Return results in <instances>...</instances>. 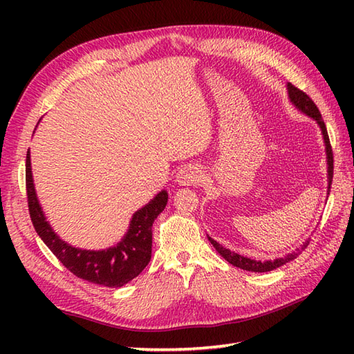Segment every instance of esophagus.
<instances>
[{"label": "esophagus", "instance_id": "34e87169", "mask_svg": "<svg viewBox=\"0 0 354 354\" xmlns=\"http://www.w3.org/2000/svg\"><path fill=\"white\" fill-rule=\"evenodd\" d=\"M201 179H202V173L198 167H194V165H187V167L178 171V176H176V181L179 185L199 184Z\"/></svg>", "mask_w": 354, "mask_h": 354}]
</instances>
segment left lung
<instances>
[{
	"label": "left lung",
	"mask_w": 354,
	"mask_h": 354,
	"mask_svg": "<svg viewBox=\"0 0 354 354\" xmlns=\"http://www.w3.org/2000/svg\"><path fill=\"white\" fill-rule=\"evenodd\" d=\"M288 89H289V97H290V102L295 104V106L304 112V114H307L309 117L317 120V123L319 124L321 131H322V137H324V142H326V152H327V164H328V192H330V185H332V181H333V150H332V145H330V138H328V133H327V127H326V123L324 120H322L321 117V112L318 109L317 104H315V102L310 99L309 95H307L304 91H301V89L293 86L292 84H288ZM209 242H212V245L216 248V251L219 252L222 257L227 260L228 263H231L232 266L236 268H240L243 270H251V272H268V270H274L277 268H280L283 265H286V263L292 261L293 259H297L299 254H301L307 245H309L310 240H306V242L297 248L295 251H293L292 254H288L286 257H281V259H275L272 261H257V260H252V259H248V257H243V255L240 254H236L232 252L230 250H227V248H223L222 245H219L216 242V240H213L212 237H208Z\"/></svg>",
	"instance_id": "8db88e82"
}]
</instances>
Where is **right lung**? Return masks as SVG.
<instances>
[{"mask_svg": "<svg viewBox=\"0 0 354 354\" xmlns=\"http://www.w3.org/2000/svg\"><path fill=\"white\" fill-rule=\"evenodd\" d=\"M26 190L30 219L36 232L71 274L89 283L120 288L138 277L147 266L152 255V225L167 205V192L158 193L153 201L133 214L129 231L117 246L104 251H86L62 242L45 221L35 193L30 152H27L26 158Z\"/></svg>", "mask_w": 354, "mask_h": 354, "instance_id": "right-lung-1", "label": "right lung"}]
</instances>
